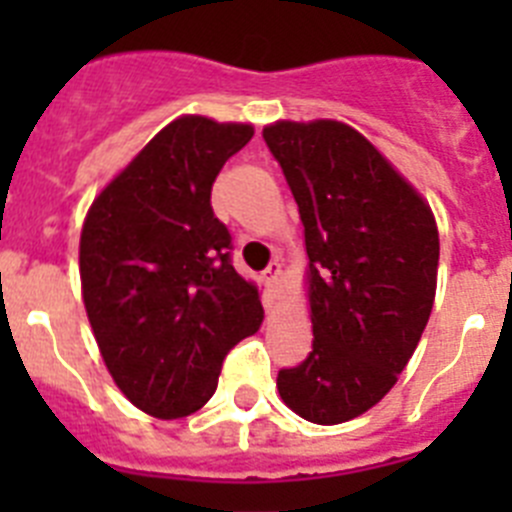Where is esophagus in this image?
<instances>
[{
	"label": "esophagus",
	"mask_w": 512,
	"mask_h": 512,
	"mask_svg": "<svg viewBox=\"0 0 512 512\" xmlns=\"http://www.w3.org/2000/svg\"><path fill=\"white\" fill-rule=\"evenodd\" d=\"M264 279L266 284L271 287V292H277L279 289V279H282V264H277V261H271L269 266H266L264 271Z\"/></svg>",
	"instance_id": "34e87169"
}]
</instances>
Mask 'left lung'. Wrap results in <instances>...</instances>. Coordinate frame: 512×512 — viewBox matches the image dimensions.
<instances>
[{
	"instance_id": "left-lung-1",
	"label": "left lung",
	"mask_w": 512,
	"mask_h": 512,
	"mask_svg": "<svg viewBox=\"0 0 512 512\" xmlns=\"http://www.w3.org/2000/svg\"><path fill=\"white\" fill-rule=\"evenodd\" d=\"M305 225L312 351L279 369L287 408L336 425L377 405L413 356L436 297L431 207L343 122L264 128Z\"/></svg>"
}]
</instances>
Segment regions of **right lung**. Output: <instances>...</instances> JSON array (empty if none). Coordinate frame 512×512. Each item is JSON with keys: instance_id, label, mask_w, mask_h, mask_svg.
Returning <instances> with one entry per match:
<instances>
[{"instance_id": "add662e5", "label": "right lung", "mask_w": 512, "mask_h": 512, "mask_svg": "<svg viewBox=\"0 0 512 512\" xmlns=\"http://www.w3.org/2000/svg\"><path fill=\"white\" fill-rule=\"evenodd\" d=\"M251 138V125L179 117L107 184L81 230V295L102 359L153 418L200 410L230 348L264 320L210 205L215 176Z\"/></svg>"}]
</instances>
